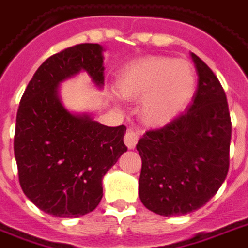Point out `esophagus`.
<instances>
[{
    "label": "esophagus",
    "mask_w": 248,
    "mask_h": 248,
    "mask_svg": "<svg viewBox=\"0 0 248 248\" xmlns=\"http://www.w3.org/2000/svg\"><path fill=\"white\" fill-rule=\"evenodd\" d=\"M139 135L137 131H134L133 129H127L126 130V134H124V143H126V146L129 148H134L137 146V143H138Z\"/></svg>",
    "instance_id": "34e87169"
}]
</instances>
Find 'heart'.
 I'll return each mask as SVG.
<instances>
[{"label": "heart", "instance_id": "obj_1", "mask_svg": "<svg viewBox=\"0 0 248 248\" xmlns=\"http://www.w3.org/2000/svg\"><path fill=\"white\" fill-rule=\"evenodd\" d=\"M117 89L127 100H142L139 115L143 124L157 127L189 105L196 92V73L185 60L152 56L124 68Z\"/></svg>", "mask_w": 248, "mask_h": 248}]
</instances>
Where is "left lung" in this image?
Listing matches in <instances>:
<instances>
[{
  "label": "left lung",
  "mask_w": 248,
  "mask_h": 248,
  "mask_svg": "<svg viewBox=\"0 0 248 248\" xmlns=\"http://www.w3.org/2000/svg\"><path fill=\"white\" fill-rule=\"evenodd\" d=\"M199 75L192 105L137 144L142 157L139 197L151 212L183 216L217 193L229 172L232 119L217 76L192 52Z\"/></svg>",
  "instance_id": "1"
}]
</instances>
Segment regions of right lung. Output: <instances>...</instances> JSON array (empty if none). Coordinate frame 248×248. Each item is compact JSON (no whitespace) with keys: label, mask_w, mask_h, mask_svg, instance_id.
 <instances>
[{"label":"right lung","mask_w":248,"mask_h":248,"mask_svg":"<svg viewBox=\"0 0 248 248\" xmlns=\"http://www.w3.org/2000/svg\"><path fill=\"white\" fill-rule=\"evenodd\" d=\"M102 47L82 43L49 56L29 82L16 113L14 155L31 202L55 217L91 213L102 199V177L127 147L124 124L109 127L68 111L59 84L87 71L104 87Z\"/></svg>","instance_id":"right-lung-1"}]
</instances>
